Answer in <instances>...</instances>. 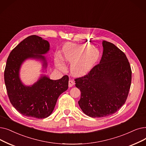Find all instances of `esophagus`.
Here are the masks:
<instances>
[{"label": "esophagus", "instance_id": "34e87169", "mask_svg": "<svg viewBox=\"0 0 146 146\" xmlns=\"http://www.w3.org/2000/svg\"><path fill=\"white\" fill-rule=\"evenodd\" d=\"M74 83L73 80L72 79H70L69 81H68V86L69 87H72L73 85H74Z\"/></svg>", "mask_w": 146, "mask_h": 146}]
</instances>
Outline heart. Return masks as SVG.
<instances>
[{
    "label": "heart",
    "mask_w": 146,
    "mask_h": 146,
    "mask_svg": "<svg viewBox=\"0 0 146 146\" xmlns=\"http://www.w3.org/2000/svg\"><path fill=\"white\" fill-rule=\"evenodd\" d=\"M100 56L99 50L90 45L68 43L62 49V58L66 62H72L70 71L76 76L88 73L96 65ZM57 65L59 68L62 67L60 62Z\"/></svg>",
    "instance_id": "b5f03b06"
}]
</instances>
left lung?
I'll return each mask as SVG.
<instances>
[{
    "instance_id": "obj_1",
    "label": "left lung",
    "mask_w": 146,
    "mask_h": 146,
    "mask_svg": "<svg viewBox=\"0 0 146 146\" xmlns=\"http://www.w3.org/2000/svg\"><path fill=\"white\" fill-rule=\"evenodd\" d=\"M102 43L99 64L84 76L74 79L81 92L79 107L91 117L116 113L125 104L131 84L132 71L126 55L110 42Z\"/></svg>"
}]
</instances>
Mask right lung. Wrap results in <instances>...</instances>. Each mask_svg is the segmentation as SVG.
<instances>
[{
    "label": "right lung",
    "mask_w": 146,
    "mask_h": 146,
    "mask_svg": "<svg viewBox=\"0 0 146 146\" xmlns=\"http://www.w3.org/2000/svg\"><path fill=\"white\" fill-rule=\"evenodd\" d=\"M49 50V42L41 37L31 35L21 42L11 52L5 69L4 79L10 102L23 115L43 119L50 115L60 95L68 89V77L58 80L50 79L42 75L31 85H24L20 78L23 62L29 58L42 61L47 67L45 56Z\"/></svg>",
    "instance_id": "right-lung-1"
}]
</instances>
